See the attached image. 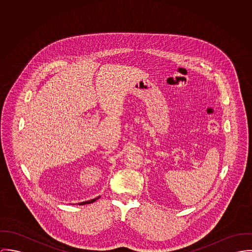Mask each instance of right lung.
Instances as JSON below:
<instances>
[{"label": "right lung", "mask_w": 252, "mask_h": 252, "mask_svg": "<svg viewBox=\"0 0 252 252\" xmlns=\"http://www.w3.org/2000/svg\"><path fill=\"white\" fill-rule=\"evenodd\" d=\"M99 197H96V198H94V199H93V200H90V201H86V202H82V203H80L79 205H86V204H90V203H93V202H94L95 200H97Z\"/></svg>", "instance_id": "obj_1"}]
</instances>
